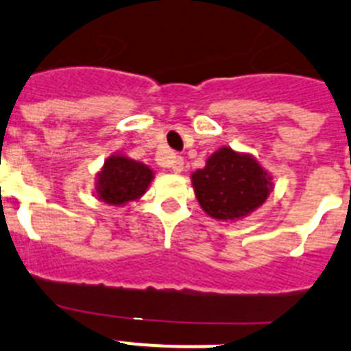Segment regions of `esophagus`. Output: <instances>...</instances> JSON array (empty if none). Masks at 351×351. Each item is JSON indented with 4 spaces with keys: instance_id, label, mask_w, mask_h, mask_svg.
<instances>
[{
    "instance_id": "34e87169",
    "label": "esophagus",
    "mask_w": 351,
    "mask_h": 351,
    "mask_svg": "<svg viewBox=\"0 0 351 351\" xmlns=\"http://www.w3.org/2000/svg\"><path fill=\"white\" fill-rule=\"evenodd\" d=\"M168 166L175 173H182L183 171V159L180 156H173L171 160L168 162Z\"/></svg>"
}]
</instances>
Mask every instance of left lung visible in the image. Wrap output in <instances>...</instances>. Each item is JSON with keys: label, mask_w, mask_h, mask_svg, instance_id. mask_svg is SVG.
Wrapping results in <instances>:
<instances>
[{"label": "left lung", "mask_w": 351, "mask_h": 351, "mask_svg": "<svg viewBox=\"0 0 351 351\" xmlns=\"http://www.w3.org/2000/svg\"><path fill=\"white\" fill-rule=\"evenodd\" d=\"M195 197L210 217L239 220L264 204L273 182L250 154L222 147L211 154L203 169L192 173Z\"/></svg>", "instance_id": "1"}]
</instances>
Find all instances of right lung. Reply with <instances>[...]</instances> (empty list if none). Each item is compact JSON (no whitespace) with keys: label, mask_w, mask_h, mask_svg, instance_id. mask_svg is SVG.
<instances>
[{"label":"right lung","mask_w":351,"mask_h":351,"mask_svg":"<svg viewBox=\"0 0 351 351\" xmlns=\"http://www.w3.org/2000/svg\"><path fill=\"white\" fill-rule=\"evenodd\" d=\"M152 178L154 171L143 162L115 154L105 160V166L97 173L96 194L105 203L124 206L129 201L140 199Z\"/></svg>","instance_id":"right-lung-1"}]
</instances>
